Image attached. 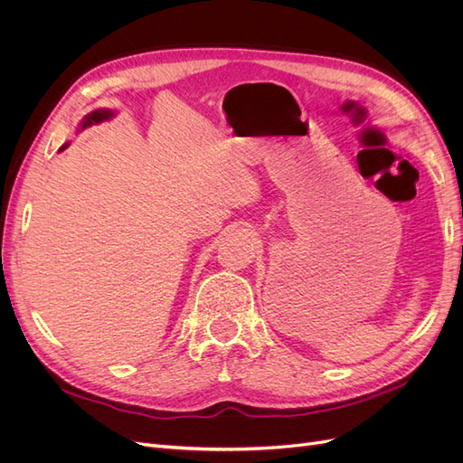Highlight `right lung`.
I'll list each match as a JSON object with an SVG mask.
<instances>
[{"label":"right lung","instance_id":"obj_1","mask_svg":"<svg viewBox=\"0 0 463 463\" xmlns=\"http://www.w3.org/2000/svg\"><path fill=\"white\" fill-rule=\"evenodd\" d=\"M108 118H111V111H108V109H96V111H92V114H89V116L85 118V121H82V125H80V129L89 128V125H92V123L104 121V119H108ZM65 146H67V145H65ZM65 146H61V148H65Z\"/></svg>","mask_w":463,"mask_h":463}]
</instances>
